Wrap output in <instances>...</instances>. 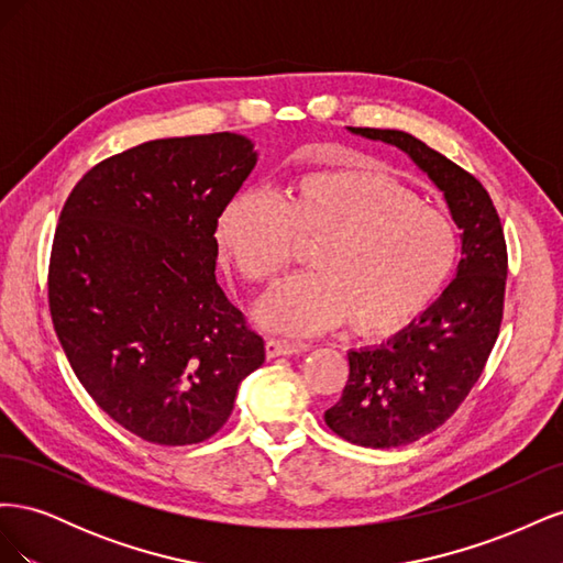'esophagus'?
<instances>
[{"mask_svg": "<svg viewBox=\"0 0 563 563\" xmlns=\"http://www.w3.org/2000/svg\"><path fill=\"white\" fill-rule=\"evenodd\" d=\"M302 350H305V345L284 343V340H267V343H265V354H267V360H277V356L300 354Z\"/></svg>", "mask_w": 563, "mask_h": 563, "instance_id": "1", "label": "esophagus"}]
</instances>
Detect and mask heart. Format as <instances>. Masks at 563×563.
I'll use <instances>...</instances> for the list:
<instances>
[{"instance_id": "b5f03b06", "label": "heart", "mask_w": 563, "mask_h": 563, "mask_svg": "<svg viewBox=\"0 0 563 563\" xmlns=\"http://www.w3.org/2000/svg\"><path fill=\"white\" fill-rule=\"evenodd\" d=\"M298 242L312 244V269L255 305L258 327L288 338L345 319L362 338L397 333L437 298L457 258L449 216L364 168L305 174L277 199L240 192L216 220L220 258L246 282L275 279Z\"/></svg>"}]
</instances>
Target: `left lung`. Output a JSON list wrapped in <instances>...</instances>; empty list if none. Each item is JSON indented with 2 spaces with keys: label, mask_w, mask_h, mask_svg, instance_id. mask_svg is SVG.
<instances>
[{
  "label": "left lung",
  "mask_w": 563,
  "mask_h": 563,
  "mask_svg": "<svg viewBox=\"0 0 563 563\" xmlns=\"http://www.w3.org/2000/svg\"><path fill=\"white\" fill-rule=\"evenodd\" d=\"M399 147L437 190L463 242L455 279L387 343L350 350L343 397L323 420L356 446H406L444 424L479 380L503 319L507 249L496 207L465 168L397 129H347Z\"/></svg>",
  "instance_id": "1"
}]
</instances>
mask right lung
Listing matches in <instances>:
<instances>
[{"mask_svg": "<svg viewBox=\"0 0 563 563\" xmlns=\"http://www.w3.org/2000/svg\"><path fill=\"white\" fill-rule=\"evenodd\" d=\"M255 162L240 133L147 141L96 164L60 211L56 335L91 399L152 444L216 434L265 362L263 338L216 282V220Z\"/></svg>", "mask_w": 563, "mask_h": 563, "instance_id": "right-lung-1", "label": "right lung"}]
</instances>
